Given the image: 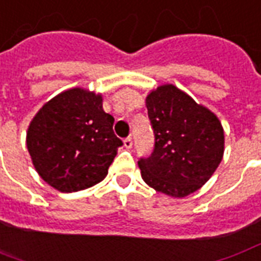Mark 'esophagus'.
I'll return each mask as SVG.
<instances>
[{
  "label": "esophagus",
  "mask_w": 261,
  "mask_h": 261,
  "mask_svg": "<svg viewBox=\"0 0 261 261\" xmlns=\"http://www.w3.org/2000/svg\"><path fill=\"white\" fill-rule=\"evenodd\" d=\"M123 142H124V146H126L127 149L133 148V138H131V137H127V138H124V141H123Z\"/></svg>",
  "instance_id": "34e87169"
}]
</instances>
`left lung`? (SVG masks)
<instances>
[{
	"mask_svg": "<svg viewBox=\"0 0 261 261\" xmlns=\"http://www.w3.org/2000/svg\"><path fill=\"white\" fill-rule=\"evenodd\" d=\"M154 149L141 157L142 179L156 192L186 197L212 176L224 152L223 127L215 113L174 85L146 97Z\"/></svg>",
	"mask_w": 261,
	"mask_h": 261,
	"instance_id": "obj_1",
	"label": "left lung"
}]
</instances>
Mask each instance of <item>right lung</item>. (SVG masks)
Listing matches in <instances>:
<instances>
[{
	"instance_id": "1",
	"label": "right lung",
	"mask_w": 261,
	"mask_h": 261,
	"mask_svg": "<svg viewBox=\"0 0 261 261\" xmlns=\"http://www.w3.org/2000/svg\"><path fill=\"white\" fill-rule=\"evenodd\" d=\"M102 97L79 87L60 93L38 111L27 131V149L39 176L59 192L99 184L122 139Z\"/></svg>"
}]
</instances>
